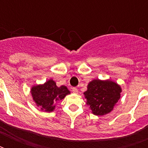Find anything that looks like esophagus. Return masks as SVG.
I'll list each match as a JSON object with an SVG mask.
<instances>
[{
  "label": "esophagus",
  "mask_w": 148,
  "mask_h": 148,
  "mask_svg": "<svg viewBox=\"0 0 148 148\" xmlns=\"http://www.w3.org/2000/svg\"><path fill=\"white\" fill-rule=\"evenodd\" d=\"M72 91L74 94H78V90L77 88H72Z\"/></svg>",
  "instance_id": "34e87169"
}]
</instances>
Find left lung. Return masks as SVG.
I'll return each mask as SVG.
<instances>
[{"label":"left lung","instance_id":"8db88e82","mask_svg":"<svg viewBox=\"0 0 148 148\" xmlns=\"http://www.w3.org/2000/svg\"><path fill=\"white\" fill-rule=\"evenodd\" d=\"M84 93L87 105L91 113L97 116H103L114 110L122 92L120 84L110 79H94L87 86Z\"/></svg>","mask_w":148,"mask_h":148}]
</instances>
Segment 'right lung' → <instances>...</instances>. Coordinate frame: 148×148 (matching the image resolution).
Here are the masks:
<instances>
[{
  "label": "right lung",
  "instance_id": "1",
  "mask_svg": "<svg viewBox=\"0 0 148 148\" xmlns=\"http://www.w3.org/2000/svg\"><path fill=\"white\" fill-rule=\"evenodd\" d=\"M31 94L34 102L42 111L53 112L57 102L64 99L71 92L66 86L58 87L55 81L50 79L42 84L32 86Z\"/></svg>",
  "mask_w": 148,
  "mask_h": 148
}]
</instances>
